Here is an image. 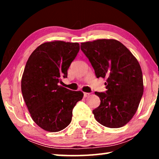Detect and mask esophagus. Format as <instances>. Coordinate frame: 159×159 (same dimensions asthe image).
I'll list each match as a JSON object with an SVG mask.
<instances>
[{
  "mask_svg": "<svg viewBox=\"0 0 159 159\" xmlns=\"http://www.w3.org/2000/svg\"><path fill=\"white\" fill-rule=\"evenodd\" d=\"M83 96H84V98H88V97H89L90 94L88 93H84V94H83Z\"/></svg>",
  "mask_w": 159,
  "mask_h": 159,
  "instance_id": "obj_1",
  "label": "esophagus"
}]
</instances>
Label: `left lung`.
<instances>
[{"instance_id":"left-lung-1","label":"left lung","mask_w":159,"mask_h":159,"mask_svg":"<svg viewBox=\"0 0 159 159\" xmlns=\"http://www.w3.org/2000/svg\"><path fill=\"white\" fill-rule=\"evenodd\" d=\"M97 78L105 79L106 93L95 92L99 106L93 113L97 121L117 128L130 121L138 110L144 85L140 65L124 45L115 39H98L80 43Z\"/></svg>"}]
</instances>
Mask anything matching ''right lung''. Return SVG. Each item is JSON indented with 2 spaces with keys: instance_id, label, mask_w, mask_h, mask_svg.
<instances>
[{
  "instance_id": "1",
  "label": "right lung",
  "mask_w": 159,
  "mask_h": 159,
  "mask_svg": "<svg viewBox=\"0 0 159 159\" xmlns=\"http://www.w3.org/2000/svg\"><path fill=\"white\" fill-rule=\"evenodd\" d=\"M80 50L78 43L53 41L40 45L31 54L21 77L23 98L34 121L48 132L68 126L72 111L81 100V91L59 85Z\"/></svg>"
}]
</instances>
